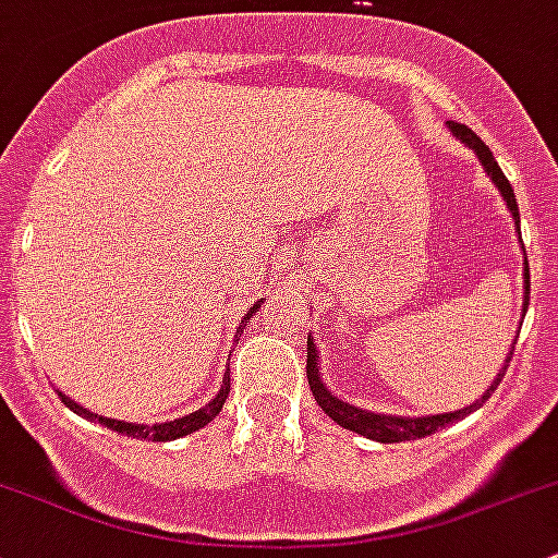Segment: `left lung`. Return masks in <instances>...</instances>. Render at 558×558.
Listing matches in <instances>:
<instances>
[{"mask_svg":"<svg viewBox=\"0 0 558 558\" xmlns=\"http://www.w3.org/2000/svg\"><path fill=\"white\" fill-rule=\"evenodd\" d=\"M449 131L454 133L457 138L462 141V144L471 146L473 151L478 155L481 166H484V171L492 175V181H495V186L500 190L502 201H506L508 210H511V216L515 219V227H519V205H515V195H513V186L508 184L506 173L500 171V166H497V160L492 157L489 146L481 141L476 133L471 131L468 125H462V122H454L449 120ZM521 238V234H519ZM521 248H524V243H521ZM526 307H530V264L524 262V313ZM513 357V348L511 353L506 357V366H502V372L497 374V379L486 387V392L481 396V401L473 403V407H465L460 409V412H451V414H433V417H390V414H374V412H366V409H357V407H350V403L339 401V398H333L331 392L326 390V385L320 383V372H318V350H315L313 339H307V383H310V390H313L315 401H318V407L324 409V412L331 417L337 425L348 427V430H355L361 433V436L366 438H374V441H383V444H398V441H417V438H425L430 436V433H436L438 427H447L449 422L465 417V414H471L473 409H478L481 403H486V398L492 396V392L497 390V385H500V379L506 377V368L508 363H511Z\"/></svg>","mask_w":558,"mask_h":558,"instance_id":"8db88e82","label":"left lung"}]
</instances>
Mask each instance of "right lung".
<instances>
[{
	"label": "right lung",
	"instance_id": "1",
	"mask_svg": "<svg viewBox=\"0 0 558 558\" xmlns=\"http://www.w3.org/2000/svg\"><path fill=\"white\" fill-rule=\"evenodd\" d=\"M256 310H259V304H254V307H251V313L245 315L243 324H248V318L256 313ZM58 396H61V401L66 403L72 412H77V414H82V417H87L93 422H101V425H107L109 430L125 433V436H133V438H149V441H173V438L190 436L192 430H201L203 425H208V422L221 412V407H225L227 396H230V385H227V379H225V385H221L219 396H216L214 401L205 403V407L197 409V412L186 414V417L173 420V422H160V425H133V422L107 420V417H101V414H93L90 409H82L80 403H74L72 398H66L63 392H58Z\"/></svg>",
	"mask_w": 558,
	"mask_h": 558
}]
</instances>
